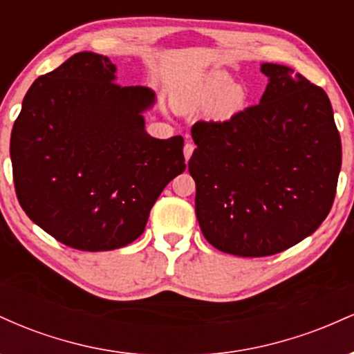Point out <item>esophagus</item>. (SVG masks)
I'll return each mask as SVG.
<instances>
[{"label":"esophagus","instance_id":"obj_1","mask_svg":"<svg viewBox=\"0 0 354 354\" xmlns=\"http://www.w3.org/2000/svg\"><path fill=\"white\" fill-rule=\"evenodd\" d=\"M193 151H194V145L193 143H186L185 148H183V153H185V160L186 161H189V158H191V154H193Z\"/></svg>","mask_w":354,"mask_h":354}]
</instances>
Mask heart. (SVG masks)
I'll return each mask as SVG.
<instances>
[{
  "mask_svg": "<svg viewBox=\"0 0 354 354\" xmlns=\"http://www.w3.org/2000/svg\"><path fill=\"white\" fill-rule=\"evenodd\" d=\"M245 86L231 83V75L225 70H211L198 76L174 96V108L189 115L206 109L211 121L226 123L246 108Z\"/></svg>",
  "mask_w": 354,
  "mask_h": 354,
  "instance_id": "obj_1",
  "label": "heart"
}]
</instances>
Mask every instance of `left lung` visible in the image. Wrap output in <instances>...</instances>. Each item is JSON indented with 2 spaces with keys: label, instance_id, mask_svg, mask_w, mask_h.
<instances>
[{
  "label": "left lung",
  "instance_id": "1",
  "mask_svg": "<svg viewBox=\"0 0 354 354\" xmlns=\"http://www.w3.org/2000/svg\"><path fill=\"white\" fill-rule=\"evenodd\" d=\"M259 104L226 123L198 121L188 169L200 228L223 253L259 258L315 233L330 213L341 140L326 93L290 66L261 64Z\"/></svg>",
  "mask_w": 354,
  "mask_h": 354
}]
</instances>
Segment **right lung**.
<instances>
[{
    "label": "right lung",
    "mask_w": 354,
    "mask_h": 354,
    "mask_svg": "<svg viewBox=\"0 0 354 354\" xmlns=\"http://www.w3.org/2000/svg\"><path fill=\"white\" fill-rule=\"evenodd\" d=\"M148 86L116 84L108 56L81 51L28 89L11 131L19 205L81 251H111L145 231L165 186L185 171L183 138L145 129Z\"/></svg>",
    "instance_id": "add662e5"
}]
</instances>
